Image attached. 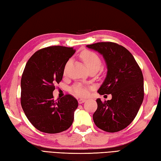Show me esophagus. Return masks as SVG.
<instances>
[{"instance_id": "1", "label": "esophagus", "mask_w": 161, "mask_h": 161, "mask_svg": "<svg viewBox=\"0 0 161 161\" xmlns=\"http://www.w3.org/2000/svg\"><path fill=\"white\" fill-rule=\"evenodd\" d=\"M86 99H82V98H80V99L78 100V103H79V104H82L84 103V102H86Z\"/></svg>"}]
</instances>
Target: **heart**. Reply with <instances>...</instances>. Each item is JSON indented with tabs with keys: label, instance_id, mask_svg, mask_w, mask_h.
Masks as SVG:
<instances>
[{
	"label": "heart",
	"instance_id": "obj_1",
	"mask_svg": "<svg viewBox=\"0 0 161 161\" xmlns=\"http://www.w3.org/2000/svg\"><path fill=\"white\" fill-rule=\"evenodd\" d=\"M81 60L87 67L88 70L95 69L98 71L101 67V60L97 53L88 50L82 52L80 54ZM68 64L66 65L65 71L67 69ZM71 91L80 97H86L88 94V88L81 84H76L73 86Z\"/></svg>",
	"mask_w": 161,
	"mask_h": 161
}]
</instances>
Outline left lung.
<instances>
[{"label": "left lung", "mask_w": 161, "mask_h": 161, "mask_svg": "<svg viewBox=\"0 0 161 161\" xmlns=\"http://www.w3.org/2000/svg\"><path fill=\"white\" fill-rule=\"evenodd\" d=\"M103 57L107 75L98 92L111 94L112 98L103 103L97 98L93 120L97 127L109 133L120 131L137 116L143 100V77L131 53L122 45L101 42L86 45Z\"/></svg>", "instance_id": "1"}]
</instances>
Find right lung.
I'll return each mask as SVG.
<instances>
[{
	"instance_id": "1",
	"label": "right lung",
	"mask_w": 161,
	"mask_h": 161,
	"mask_svg": "<svg viewBox=\"0 0 161 161\" xmlns=\"http://www.w3.org/2000/svg\"><path fill=\"white\" fill-rule=\"evenodd\" d=\"M73 47L52 46L36 52L28 60L21 79V105L36 129L58 133L71 126L78 102L71 95L53 99L55 84L63 79Z\"/></svg>"
}]
</instances>
